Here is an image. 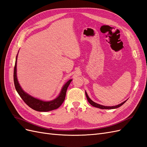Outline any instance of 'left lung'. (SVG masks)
Here are the masks:
<instances>
[{"label":"left lung","instance_id":"8db88e82","mask_svg":"<svg viewBox=\"0 0 147 147\" xmlns=\"http://www.w3.org/2000/svg\"><path fill=\"white\" fill-rule=\"evenodd\" d=\"M85 94H86V98H87L88 101L89 102V103H90L93 107H97V108H99V109H117V108L119 107H121L122 105H123L127 101V100H126L125 101H124L123 102H122V103L119 104H118L117 105H115V106H104V105H102L97 104V103H96V102H94V101H92L90 98V97H89V96H88V95L87 94V92H86V91H85Z\"/></svg>","mask_w":147,"mask_h":147}]
</instances>
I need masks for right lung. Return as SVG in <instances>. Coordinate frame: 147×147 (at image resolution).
<instances>
[{"label": "right lung", "mask_w": 147, "mask_h": 147, "mask_svg": "<svg viewBox=\"0 0 147 147\" xmlns=\"http://www.w3.org/2000/svg\"><path fill=\"white\" fill-rule=\"evenodd\" d=\"M18 55V53L16 57L14 74H13V80H14V84L16 90L21 97V99L24 100V102L29 107L34 109V110L38 111V112H49V111H51L59 108L64 101L67 90V88L69 86L70 82H72V79L69 80L67 82L64 84V86L62 87L59 94L55 99L49 101H45L35 98V97L29 95L28 93L25 92L22 89L18 81L16 73Z\"/></svg>", "instance_id": "1"}]
</instances>
